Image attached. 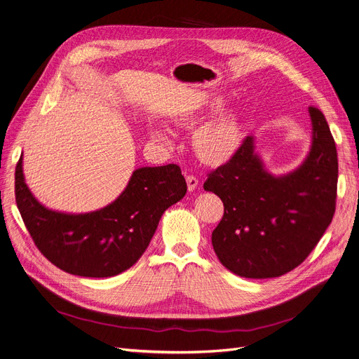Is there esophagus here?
Returning <instances> with one entry per match:
<instances>
[{"label":"esophagus","mask_w":359,"mask_h":359,"mask_svg":"<svg viewBox=\"0 0 359 359\" xmlns=\"http://www.w3.org/2000/svg\"><path fill=\"white\" fill-rule=\"evenodd\" d=\"M185 180H187V187H189V191H193L197 189L198 185V178H196L194 175H187L185 177Z\"/></svg>","instance_id":"obj_1"}]
</instances>
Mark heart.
Returning <instances> with one entry per match:
<instances>
[{"mask_svg": "<svg viewBox=\"0 0 359 359\" xmlns=\"http://www.w3.org/2000/svg\"><path fill=\"white\" fill-rule=\"evenodd\" d=\"M221 107L219 100H203L177 114L175 121L182 126H193L206 114ZM153 137L163 138V131H151ZM243 131L238 118L233 113L219 114L210 122L198 128L193 135V149L197 157L208 165H221L231 159L240 149Z\"/></svg>", "mask_w": 359, "mask_h": 359, "instance_id": "1", "label": "heart"}]
</instances>
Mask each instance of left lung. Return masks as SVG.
<instances>
[{"label":"left lung","instance_id":"left-lung-1","mask_svg":"<svg viewBox=\"0 0 359 359\" xmlns=\"http://www.w3.org/2000/svg\"><path fill=\"white\" fill-rule=\"evenodd\" d=\"M312 149L292 174L276 178L243 140L236 154L208 174L203 187L224 203L212 246L221 264L245 278H272L302 264L332 224L337 150L320 109L311 106Z\"/></svg>","mask_w":359,"mask_h":359}]
</instances>
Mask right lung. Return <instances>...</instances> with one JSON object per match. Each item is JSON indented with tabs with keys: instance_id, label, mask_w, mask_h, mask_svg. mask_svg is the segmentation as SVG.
Instances as JSON below:
<instances>
[{
	"instance_id": "obj_1",
	"label": "right lung",
	"mask_w": 359,
	"mask_h": 359,
	"mask_svg": "<svg viewBox=\"0 0 359 359\" xmlns=\"http://www.w3.org/2000/svg\"><path fill=\"white\" fill-rule=\"evenodd\" d=\"M185 193L187 182L178 165L140 168L111 205L67 215L36 202L23 180L22 156L14 174L16 203L38 250L62 271L91 278L131 268L146 252L162 213Z\"/></svg>"
}]
</instances>
